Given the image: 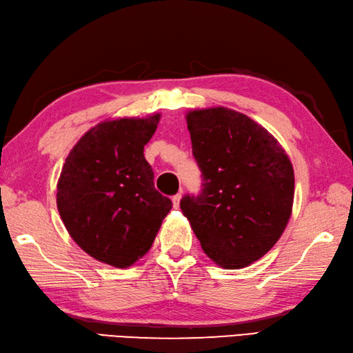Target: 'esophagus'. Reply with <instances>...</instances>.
Masks as SVG:
<instances>
[{
  "instance_id": "34e87169",
  "label": "esophagus",
  "mask_w": 353,
  "mask_h": 353,
  "mask_svg": "<svg viewBox=\"0 0 353 353\" xmlns=\"http://www.w3.org/2000/svg\"><path fill=\"white\" fill-rule=\"evenodd\" d=\"M181 199H182V194H176V196H172V207H174V208H179V205H181Z\"/></svg>"
}]
</instances>
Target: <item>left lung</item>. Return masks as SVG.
Here are the masks:
<instances>
[{
    "instance_id": "obj_1",
    "label": "left lung",
    "mask_w": 353,
    "mask_h": 353,
    "mask_svg": "<svg viewBox=\"0 0 353 353\" xmlns=\"http://www.w3.org/2000/svg\"><path fill=\"white\" fill-rule=\"evenodd\" d=\"M185 119L203 188L182 199V213L216 265L248 267L270 252L290 219L293 165L283 145L245 114L216 106Z\"/></svg>"
}]
</instances>
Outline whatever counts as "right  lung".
I'll return each mask as SVG.
<instances>
[{"instance_id":"right-lung-1","label":"right lung","mask_w":353,"mask_h":353,"mask_svg":"<svg viewBox=\"0 0 353 353\" xmlns=\"http://www.w3.org/2000/svg\"><path fill=\"white\" fill-rule=\"evenodd\" d=\"M160 114L100 121L63 163L57 207L70 238L94 259L128 268L150 252L171 201L143 156Z\"/></svg>"}]
</instances>
